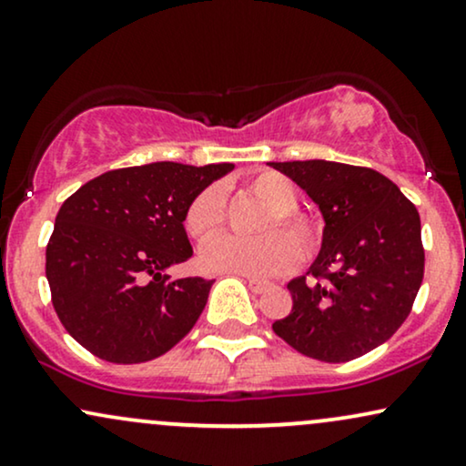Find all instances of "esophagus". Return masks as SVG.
Listing matches in <instances>:
<instances>
[{"label":"esophagus","mask_w":466,"mask_h":466,"mask_svg":"<svg viewBox=\"0 0 466 466\" xmlns=\"http://www.w3.org/2000/svg\"><path fill=\"white\" fill-rule=\"evenodd\" d=\"M246 283H248V287H250V291L252 294H263V291L268 289V283H263V280H257V279H246Z\"/></svg>","instance_id":"esophagus-1"}]
</instances>
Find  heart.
<instances>
[{"instance_id":"obj_1","label":"heart","mask_w":466,"mask_h":466,"mask_svg":"<svg viewBox=\"0 0 466 466\" xmlns=\"http://www.w3.org/2000/svg\"><path fill=\"white\" fill-rule=\"evenodd\" d=\"M246 192L268 205L255 224L257 238H224L211 242L200 255L205 268L216 272H235L246 277H277L294 266L296 259H309L319 250L324 228L318 218L298 209V189L279 172L263 170L244 183ZM227 222L222 189L207 186L189 200L183 227L197 242H209Z\"/></svg>"}]
</instances>
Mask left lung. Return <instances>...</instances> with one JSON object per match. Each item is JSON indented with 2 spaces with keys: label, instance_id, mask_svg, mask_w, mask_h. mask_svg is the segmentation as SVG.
I'll return each instance as SVG.
<instances>
[{
  "label": "left lung",
  "instance_id": "left-lung-1",
  "mask_svg": "<svg viewBox=\"0 0 466 466\" xmlns=\"http://www.w3.org/2000/svg\"><path fill=\"white\" fill-rule=\"evenodd\" d=\"M324 216L309 277L287 289L291 313L272 329L304 356L346 363L378 348L409 318L426 252L417 207L380 172L324 159L272 162Z\"/></svg>",
  "mask_w": 466,
  "mask_h": 466
}]
</instances>
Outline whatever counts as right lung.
<instances>
[{
    "label": "right lung",
    "instance_id": "right-lung-1",
    "mask_svg": "<svg viewBox=\"0 0 466 466\" xmlns=\"http://www.w3.org/2000/svg\"><path fill=\"white\" fill-rule=\"evenodd\" d=\"M233 164L155 162L103 172L71 194L47 244L51 302L79 346L118 365L175 348L203 313L214 280L170 279L192 257L186 207Z\"/></svg>",
    "mask_w": 466,
    "mask_h": 466
}]
</instances>
